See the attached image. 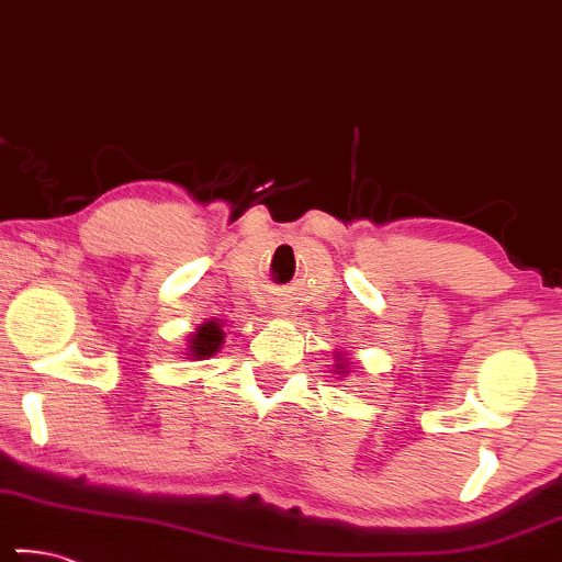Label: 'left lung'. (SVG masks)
Listing matches in <instances>:
<instances>
[{
	"label": "left lung",
	"mask_w": 562,
	"mask_h": 562,
	"mask_svg": "<svg viewBox=\"0 0 562 562\" xmlns=\"http://www.w3.org/2000/svg\"><path fill=\"white\" fill-rule=\"evenodd\" d=\"M331 368H335V370H331V372H337V375H341V378H347V372H349V370H352V368H355V364H352V362H349V360H347V357H345V355H341V352H335V364H331Z\"/></svg>",
	"instance_id": "left-lung-1"
}]
</instances>
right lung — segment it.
I'll use <instances>...</instances> for the list:
<instances>
[{"label": "right lung", "mask_w": 562, "mask_h": 562, "mask_svg": "<svg viewBox=\"0 0 562 562\" xmlns=\"http://www.w3.org/2000/svg\"><path fill=\"white\" fill-rule=\"evenodd\" d=\"M225 341L223 322L221 319H207L202 322L198 329L192 331L190 339H187V360H207L215 352H221Z\"/></svg>", "instance_id": "add662e5"}]
</instances>
